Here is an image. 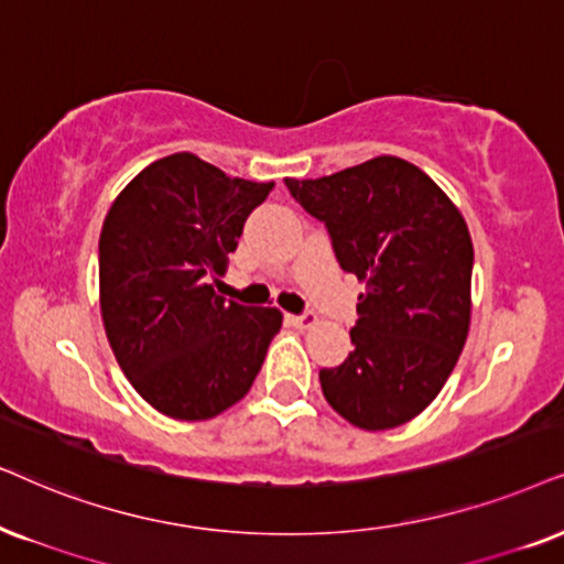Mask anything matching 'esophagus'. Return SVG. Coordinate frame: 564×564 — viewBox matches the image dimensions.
Masks as SVG:
<instances>
[{
    "mask_svg": "<svg viewBox=\"0 0 564 564\" xmlns=\"http://www.w3.org/2000/svg\"><path fill=\"white\" fill-rule=\"evenodd\" d=\"M289 323L294 327H302V330H310V327L317 325L315 312H304V315H289Z\"/></svg>",
    "mask_w": 564,
    "mask_h": 564,
    "instance_id": "obj_1",
    "label": "esophagus"
}]
</instances>
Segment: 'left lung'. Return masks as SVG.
<instances>
[{"mask_svg": "<svg viewBox=\"0 0 564 564\" xmlns=\"http://www.w3.org/2000/svg\"><path fill=\"white\" fill-rule=\"evenodd\" d=\"M286 187L327 226L340 268L365 283L354 351L319 369L325 401L367 432L411 422L447 382L471 325L466 220L422 169L395 155Z\"/></svg>", "mask_w": 564, "mask_h": 564, "instance_id": "8db88e82", "label": "left lung"}]
</instances>
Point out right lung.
Returning a JSON list of instances; mask_svg holds the SVG:
<instances>
[{
    "mask_svg": "<svg viewBox=\"0 0 564 564\" xmlns=\"http://www.w3.org/2000/svg\"><path fill=\"white\" fill-rule=\"evenodd\" d=\"M270 189L174 153L142 169L106 213V338L132 388L163 416L205 422L231 409L281 330V310L226 302L213 289Z\"/></svg>",
    "mask_w": 564,
    "mask_h": 564,
    "instance_id": "obj_1",
    "label": "right lung"
}]
</instances>
